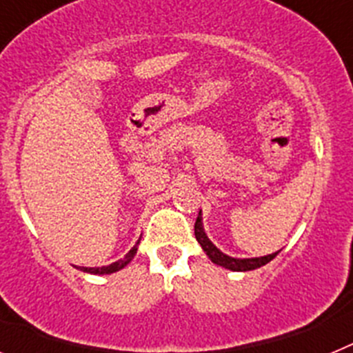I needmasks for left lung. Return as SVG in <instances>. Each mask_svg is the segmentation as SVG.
Wrapping results in <instances>:
<instances>
[{
    "label": "left lung",
    "mask_w": 353,
    "mask_h": 353,
    "mask_svg": "<svg viewBox=\"0 0 353 353\" xmlns=\"http://www.w3.org/2000/svg\"><path fill=\"white\" fill-rule=\"evenodd\" d=\"M194 235H196V240L199 242V245H201V249L207 252V256L212 260V263L219 265V267H224V269H228V270H233V272H248V270L260 269V267H263V265L269 263L270 260H274V258L279 254V251H281V249H279V251L272 252V254H267V256H260V258L228 256V254H224L221 249H217L214 244H212V240L208 239L207 233H205L201 210H199L198 219H196V224H194Z\"/></svg>",
    "instance_id": "left-lung-1"
}]
</instances>
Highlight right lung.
<instances>
[{
    "label": "right lung",
    "instance_id": "1",
    "mask_svg": "<svg viewBox=\"0 0 353 353\" xmlns=\"http://www.w3.org/2000/svg\"><path fill=\"white\" fill-rule=\"evenodd\" d=\"M141 240V239H139ZM139 240L134 244V248L130 249L129 252H127L125 256L121 258V260L114 261V263L111 265H104V267H77L79 270H83V272H88V274H99V276H102V274H113V272H118V270H121L123 267H127V265L132 261V258L136 256V252H138V245H139Z\"/></svg>",
    "mask_w": 353,
    "mask_h": 353
}]
</instances>
